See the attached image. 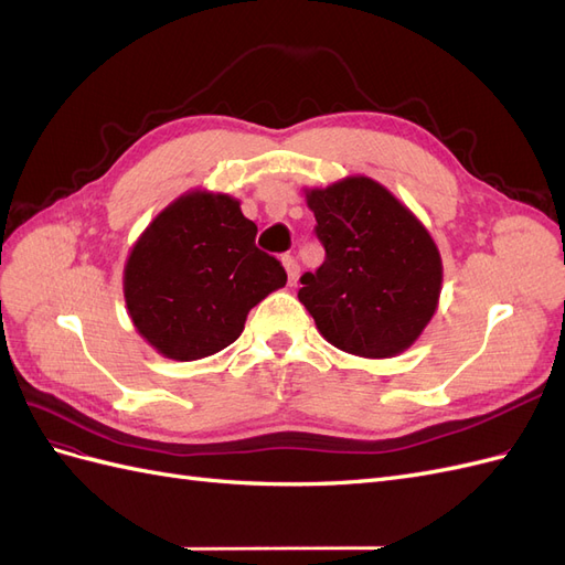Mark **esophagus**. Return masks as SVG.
<instances>
[{
	"label": "esophagus",
	"instance_id": "1",
	"mask_svg": "<svg viewBox=\"0 0 565 565\" xmlns=\"http://www.w3.org/2000/svg\"><path fill=\"white\" fill-rule=\"evenodd\" d=\"M282 266H285V270H287L289 285H295L297 278H299V264H297L295 256H292V254H285V256H282Z\"/></svg>",
	"mask_w": 565,
	"mask_h": 565
}]
</instances>
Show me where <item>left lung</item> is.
Segmentation results:
<instances>
[{"label": "left lung", "mask_w": 565, "mask_h": 565, "mask_svg": "<svg viewBox=\"0 0 565 565\" xmlns=\"http://www.w3.org/2000/svg\"><path fill=\"white\" fill-rule=\"evenodd\" d=\"M324 262L303 273L299 301L332 347L393 358L419 339L438 309L443 262L422 221L382 183L347 177L306 188Z\"/></svg>", "instance_id": "1"}]
</instances>
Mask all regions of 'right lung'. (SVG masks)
Segmentation results:
<instances>
[{
  "label": "right lung",
  "instance_id": "obj_1",
  "mask_svg": "<svg viewBox=\"0 0 565 565\" xmlns=\"http://www.w3.org/2000/svg\"><path fill=\"white\" fill-rule=\"evenodd\" d=\"M254 237V221L226 193L195 188L169 202L125 264V303L136 332L181 363L233 344L254 306L287 282L280 262Z\"/></svg>",
  "mask_w": 565,
  "mask_h": 565
}]
</instances>
